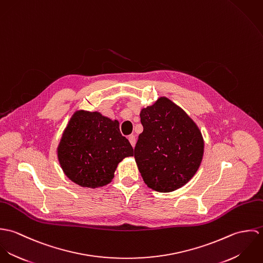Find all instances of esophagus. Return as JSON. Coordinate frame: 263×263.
<instances>
[{"mask_svg": "<svg viewBox=\"0 0 263 263\" xmlns=\"http://www.w3.org/2000/svg\"><path fill=\"white\" fill-rule=\"evenodd\" d=\"M128 141H129L130 145L133 146V148H135V146H136V142H137V140H136V137H135L134 135H130V136L128 137Z\"/></svg>", "mask_w": 263, "mask_h": 263, "instance_id": "1", "label": "esophagus"}]
</instances>
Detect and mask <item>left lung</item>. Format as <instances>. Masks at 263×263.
Returning <instances> with one entry per match:
<instances>
[{"instance_id": "left-lung-1", "label": "left lung", "mask_w": 263, "mask_h": 263, "mask_svg": "<svg viewBox=\"0 0 263 263\" xmlns=\"http://www.w3.org/2000/svg\"><path fill=\"white\" fill-rule=\"evenodd\" d=\"M144 130L135 147V159L148 187L171 192L184 186L197 172L204 141L193 119L165 96L141 109Z\"/></svg>"}]
</instances>
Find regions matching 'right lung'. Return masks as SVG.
I'll use <instances>...</instances> for the list:
<instances>
[{"label": "right lung", "instance_id": "add662e5", "mask_svg": "<svg viewBox=\"0 0 263 263\" xmlns=\"http://www.w3.org/2000/svg\"><path fill=\"white\" fill-rule=\"evenodd\" d=\"M133 152L118 120L80 109L64 129L57 155L70 180L82 187L98 188L112 181L118 164L134 156Z\"/></svg>", "mask_w": 263, "mask_h": 263}]
</instances>
